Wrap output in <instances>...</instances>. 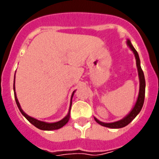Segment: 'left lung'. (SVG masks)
Instances as JSON below:
<instances>
[{
    "instance_id": "8db88e82",
    "label": "left lung",
    "mask_w": 159,
    "mask_h": 159,
    "mask_svg": "<svg viewBox=\"0 0 159 159\" xmlns=\"http://www.w3.org/2000/svg\"><path fill=\"white\" fill-rule=\"evenodd\" d=\"M127 45L129 46L131 51L134 52V57L136 59V65H137L138 68V72H139V96H138L137 101H136V103L134 105V107H133V109L131 110V111L127 115L126 117L123 118L121 120H119L117 122H114V123H102L100 122L99 120L96 119V118H94L95 121L99 124L102 125L103 127H109V128H122V127H126L127 125H128L130 122L138 116V114L139 113L140 111L142 110V107L143 106V103H144V99H145V88H146V82H145V77H144V74H143V71L142 70V67L140 66V60L139 57V54H138L137 51L135 50L133 45L130 43V40H127Z\"/></svg>"
}]
</instances>
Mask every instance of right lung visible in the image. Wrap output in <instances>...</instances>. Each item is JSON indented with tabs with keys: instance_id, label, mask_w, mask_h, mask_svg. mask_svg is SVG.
Instances as JSON below:
<instances>
[{
	"instance_id": "1",
	"label": "right lung",
	"mask_w": 159,
	"mask_h": 159,
	"mask_svg": "<svg viewBox=\"0 0 159 159\" xmlns=\"http://www.w3.org/2000/svg\"><path fill=\"white\" fill-rule=\"evenodd\" d=\"M13 91H14V96H15V100H16V105H17L18 108H19L20 111L21 112V114L25 116L26 119L32 123V125H34L35 127H37L38 129H40V130H57V129L61 128L62 127H64V125L68 122L70 119V111H71V99H72V97L74 95V93H75V91L73 92L72 95H71V102H70V108H69V111H68V114L67 116L64 118L63 119H61L60 121L56 122V123H46V122L40 121V120H37V119H34V118L30 117L27 115V114L24 112V111L22 110L21 107H20V105L19 103V101L17 99V97H16V92H15V76H14V84H13Z\"/></svg>"
}]
</instances>
